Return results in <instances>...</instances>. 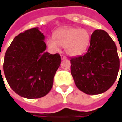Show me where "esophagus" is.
<instances>
[{"instance_id":"esophagus-1","label":"esophagus","mask_w":122,"mask_h":122,"mask_svg":"<svg viewBox=\"0 0 122 122\" xmlns=\"http://www.w3.org/2000/svg\"><path fill=\"white\" fill-rule=\"evenodd\" d=\"M61 60H64V59H66V56H63V55H61Z\"/></svg>"}]
</instances>
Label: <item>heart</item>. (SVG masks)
<instances>
[{
	"instance_id": "1",
	"label": "heart",
	"mask_w": 122,
	"mask_h": 122,
	"mask_svg": "<svg viewBox=\"0 0 122 122\" xmlns=\"http://www.w3.org/2000/svg\"><path fill=\"white\" fill-rule=\"evenodd\" d=\"M91 36L86 29L64 27L59 29L53 33V37L46 40V45L53 53H57L64 46L65 50L71 56L82 55L90 44Z\"/></svg>"
}]
</instances>
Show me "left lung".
<instances>
[{"mask_svg": "<svg viewBox=\"0 0 122 122\" xmlns=\"http://www.w3.org/2000/svg\"><path fill=\"white\" fill-rule=\"evenodd\" d=\"M71 65L74 83L80 91L88 95L102 93L112 86L119 72L116 46L107 32L97 29L92 35L87 53L72 58Z\"/></svg>", "mask_w": 122, "mask_h": 122, "instance_id": "1", "label": "left lung"}]
</instances>
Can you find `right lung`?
<instances>
[{"label": "right lung", "mask_w": 122, "mask_h": 122, "mask_svg": "<svg viewBox=\"0 0 122 122\" xmlns=\"http://www.w3.org/2000/svg\"><path fill=\"white\" fill-rule=\"evenodd\" d=\"M44 39L38 27L29 29L14 38L4 56L3 70L7 82L24 98L44 97L53 86L61 57L46 52Z\"/></svg>", "instance_id": "right-lung-1"}]
</instances>
